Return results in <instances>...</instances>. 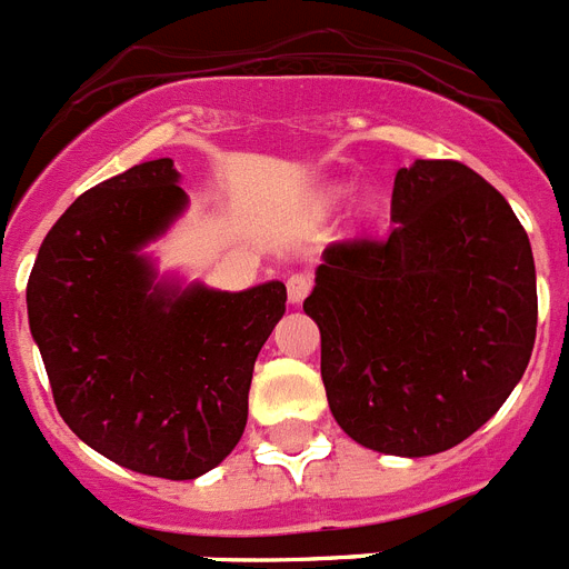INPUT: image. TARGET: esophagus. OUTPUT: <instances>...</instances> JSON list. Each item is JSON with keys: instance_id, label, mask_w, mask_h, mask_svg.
I'll return each instance as SVG.
<instances>
[{"instance_id": "34e87169", "label": "esophagus", "mask_w": 569, "mask_h": 569, "mask_svg": "<svg viewBox=\"0 0 569 569\" xmlns=\"http://www.w3.org/2000/svg\"><path fill=\"white\" fill-rule=\"evenodd\" d=\"M286 292H289V300H292V303H300V300L312 292V274H307V271H295V274H289V280H286Z\"/></svg>"}]
</instances>
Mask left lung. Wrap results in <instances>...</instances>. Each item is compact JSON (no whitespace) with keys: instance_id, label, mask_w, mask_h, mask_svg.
<instances>
[{"instance_id":"1","label":"left lung","mask_w":569,"mask_h":569,"mask_svg":"<svg viewBox=\"0 0 569 569\" xmlns=\"http://www.w3.org/2000/svg\"><path fill=\"white\" fill-rule=\"evenodd\" d=\"M385 237L323 251L303 300L343 431L381 455L455 448L498 413L532 356L536 260L500 190L451 159L393 181Z\"/></svg>"}]
</instances>
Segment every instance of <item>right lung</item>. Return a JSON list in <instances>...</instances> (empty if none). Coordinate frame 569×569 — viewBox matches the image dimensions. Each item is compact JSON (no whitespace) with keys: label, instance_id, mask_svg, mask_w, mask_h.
<instances>
[{"label":"right lung","instance_id":"add662e5","mask_svg":"<svg viewBox=\"0 0 569 569\" xmlns=\"http://www.w3.org/2000/svg\"><path fill=\"white\" fill-rule=\"evenodd\" d=\"M173 159L130 167L71 202L28 277V321L71 431L103 457L167 480L226 460L248 419L254 361L286 286L161 289L138 248L188 196Z\"/></svg>","mask_w":569,"mask_h":569}]
</instances>
